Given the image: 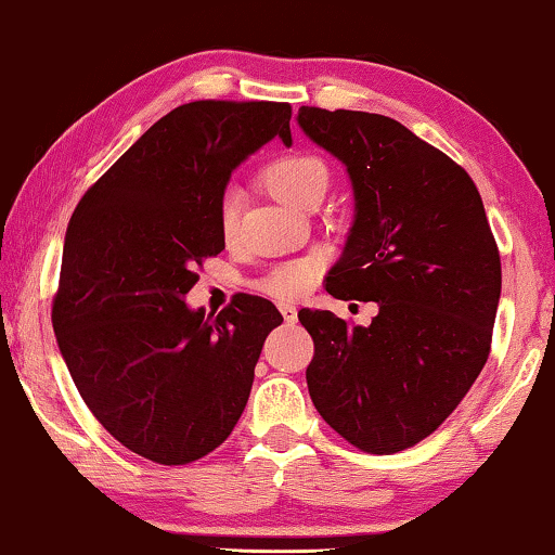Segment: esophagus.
I'll return each instance as SVG.
<instances>
[{
	"mask_svg": "<svg viewBox=\"0 0 555 555\" xmlns=\"http://www.w3.org/2000/svg\"><path fill=\"white\" fill-rule=\"evenodd\" d=\"M280 312H283V318H285V322L287 325H295L297 322V307L295 305H280Z\"/></svg>",
	"mask_w": 555,
	"mask_h": 555,
	"instance_id": "esophagus-1",
	"label": "esophagus"
}]
</instances>
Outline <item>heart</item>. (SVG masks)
<instances>
[{"instance_id":"1","label":"heart","mask_w":555,"mask_h":555,"mask_svg":"<svg viewBox=\"0 0 555 555\" xmlns=\"http://www.w3.org/2000/svg\"><path fill=\"white\" fill-rule=\"evenodd\" d=\"M268 189L278 195L280 201L289 203V206H302L312 198L314 193H325L327 189V166L322 164L318 156L310 153H289V156H280L266 168ZM237 230V201L235 193L228 191L220 201V233L223 237H233ZM322 270V258L318 255H307V258L285 262L270 270L266 278L258 283L260 293L278 300H295L302 297L307 289L318 283Z\"/></svg>"}]
</instances>
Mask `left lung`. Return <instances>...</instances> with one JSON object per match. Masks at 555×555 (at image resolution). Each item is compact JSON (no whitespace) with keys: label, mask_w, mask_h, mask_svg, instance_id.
Returning <instances> with one entry per match:
<instances>
[{"label":"left lung","mask_w":555,"mask_h":555,"mask_svg":"<svg viewBox=\"0 0 555 555\" xmlns=\"http://www.w3.org/2000/svg\"><path fill=\"white\" fill-rule=\"evenodd\" d=\"M297 124L343 160L354 193L327 293L379 307L366 327L297 314L314 343L307 389L349 444L395 454L439 429L489 360L496 241L466 170L395 118L302 106Z\"/></svg>","instance_id":"obj_1"}]
</instances>
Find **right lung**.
Wrapping results in <instances>:
<instances>
[{
  "label": "right lung",
  "mask_w": 555,
  "mask_h": 555,
  "mask_svg": "<svg viewBox=\"0 0 555 555\" xmlns=\"http://www.w3.org/2000/svg\"><path fill=\"white\" fill-rule=\"evenodd\" d=\"M289 116L275 101L178 106L83 193L66 228L51 307L59 352L101 426L156 464H191L223 444L283 322L262 297L218 318L183 297L225 248L230 173L275 135L289 146Z\"/></svg>",
  "instance_id": "right-lung-1"
}]
</instances>
